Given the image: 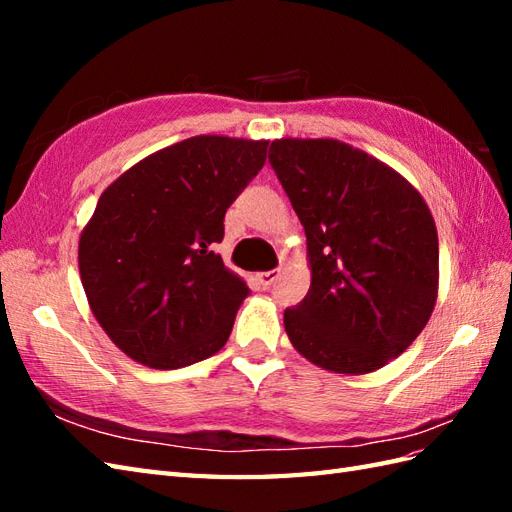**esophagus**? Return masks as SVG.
<instances>
[{
  "label": "esophagus",
  "instance_id": "34e87169",
  "mask_svg": "<svg viewBox=\"0 0 512 512\" xmlns=\"http://www.w3.org/2000/svg\"><path fill=\"white\" fill-rule=\"evenodd\" d=\"M255 277H257V281H259V286H262V288H270V286L275 284V279L279 277V270H266V273H257Z\"/></svg>",
  "mask_w": 512,
  "mask_h": 512
}]
</instances>
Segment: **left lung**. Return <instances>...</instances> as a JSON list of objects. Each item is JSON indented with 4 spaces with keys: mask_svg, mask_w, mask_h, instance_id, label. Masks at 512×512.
I'll return each instance as SVG.
<instances>
[{
    "mask_svg": "<svg viewBox=\"0 0 512 512\" xmlns=\"http://www.w3.org/2000/svg\"><path fill=\"white\" fill-rule=\"evenodd\" d=\"M273 165L306 231L310 290L284 312L295 350L334 374L385 367L438 299V231L418 189L334 138H279Z\"/></svg>",
    "mask_w": 512,
    "mask_h": 512,
    "instance_id": "obj_1",
    "label": "left lung"
}]
</instances>
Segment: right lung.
<instances>
[{
    "label": "right lung",
    "mask_w": 512,
    "mask_h": 512,
    "mask_svg": "<svg viewBox=\"0 0 512 512\" xmlns=\"http://www.w3.org/2000/svg\"><path fill=\"white\" fill-rule=\"evenodd\" d=\"M266 149L268 140L193 136L101 193L79 239L81 284L105 334L136 363L187 367L228 341L248 286L213 246Z\"/></svg>",
    "instance_id": "1"
}]
</instances>
